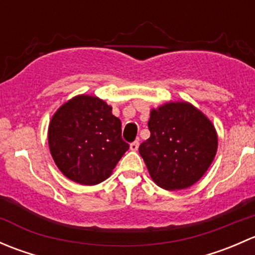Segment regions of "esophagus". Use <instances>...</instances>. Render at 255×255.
I'll return each mask as SVG.
<instances>
[{
	"label": "esophagus",
	"instance_id": "1",
	"mask_svg": "<svg viewBox=\"0 0 255 255\" xmlns=\"http://www.w3.org/2000/svg\"><path fill=\"white\" fill-rule=\"evenodd\" d=\"M138 146H139V142H138V140H134V142H132L130 143V145H129V148H130V150H138Z\"/></svg>",
	"mask_w": 255,
	"mask_h": 255
}]
</instances>
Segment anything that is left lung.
<instances>
[{
    "instance_id": "obj_1",
    "label": "left lung",
    "mask_w": 255,
    "mask_h": 255,
    "mask_svg": "<svg viewBox=\"0 0 255 255\" xmlns=\"http://www.w3.org/2000/svg\"><path fill=\"white\" fill-rule=\"evenodd\" d=\"M148 128L150 137L139 153L154 182L181 190L199 181L217 151V134L206 116L187 102H170L151 110Z\"/></svg>"
}]
</instances>
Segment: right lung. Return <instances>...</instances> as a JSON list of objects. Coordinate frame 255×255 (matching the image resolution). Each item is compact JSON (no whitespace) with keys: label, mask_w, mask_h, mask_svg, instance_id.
Returning <instances> with one entry per match:
<instances>
[{"label":"right lung","mask_w":255,"mask_h":255,"mask_svg":"<svg viewBox=\"0 0 255 255\" xmlns=\"http://www.w3.org/2000/svg\"><path fill=\"white\" fill-rule=\"evenodd\" d=\"M48 142L61 173L81 185L106 180L129 149L112 107L87 95L74 97L56 111L49 125Z\"/></svg>","instance_id":"obj_1"}]
</instances>
